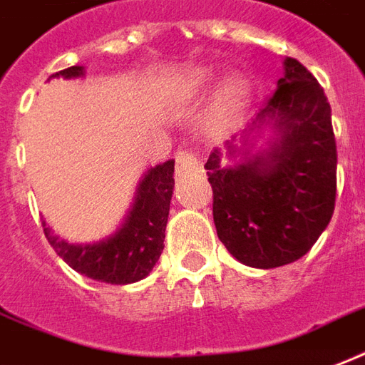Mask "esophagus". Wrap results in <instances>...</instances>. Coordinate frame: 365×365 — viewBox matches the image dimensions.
Segmentation results:
<instances>
[{
  "label": "esophagus",
  "instance_id": "1",
  "mask_svg": "<svg viewBox=\"0 0 365 365\" xmlns=\"http://www.w3.org/2000/svg\"><path fill=\"white\" fill-rule=\"evenodd\" d=\"M199 157L193 151H180L176 155V174L178 176H185L189 172L199 170Z\"/></svg>",
  "mask_w": 365,
  "mask_h": 365
}]
</instances>
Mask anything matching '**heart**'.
Wrapping results in <instances>:
<instances>
[{
    "label": "heart",
    "instance_id": "heart-1",
    "mask_svg": "<svg viewBox=\"0 0 365 365\" xmlns=\"http://www.w3.org/2000/svg\"><path fill=\"white\" fill-rule=\"evenodd\" d=\"M207 74H199V76L195 78V86L197 88H202L205 83H207ZM247 93V82H245L243 78H232L230 82L224 86V90L220 93V101H218V113L220 116H226L232 113L233 108L237 107L241 99Z\"/></svg>",
    "mask_w": 365,
    "mask_h": 365
}]
</instances>
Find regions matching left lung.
<instances>
[{
	"mask_svg": "<svg viewBox=\"0 0 365 365\" xmlns=\"http://www.w3.org/2000/svg\"><path fill=\"white\" fill-rule=\"evenodd\" d=\"M277 90L260 108L247 135L272 128L268 149L239 153L227 141V157L243 160L222 166V153L208 157L216 233L239 262L279 268L304 257L318 241L337 195V145L324 88L297 59H285Z\"/></svg>",
	"mask_w": 365,
	"mask_h": 365,
	"instance_id": "8db88e82",
	"label": "left lung"
}]
</instances>
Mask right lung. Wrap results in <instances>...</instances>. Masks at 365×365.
Here are the masks:
<instances>
[{"mask_svg": "<svg viewBox=\"0 0 365 365\" xmlns=\"http://www.w3.org/2000/svg\"><path fill=\"white\" fill-rule=\"evenodd\" d=\"M83 76V66H71L49 78ZM174 191V160L157 164L145 172L133 197L124 224L113 235L97 243L72 245L43 224V233L55 252L78 274L96 282L128 285L149 275L164 249V230L168 222Z\"/></svg>", "mask_w": 365, "mask_h": 365, "instance_id": "add662e5", "label": "right lung"}]
</instances>
